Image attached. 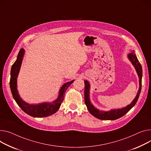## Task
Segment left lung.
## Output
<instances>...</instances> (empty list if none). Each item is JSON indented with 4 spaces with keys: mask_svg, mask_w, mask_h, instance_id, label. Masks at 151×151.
<instances>
[{
    "mask_svg": "<svg viewBox=\"0 0 151 151\" xmlns=\"http://www.w3.org/2000/svg\"><path fill=\"white\" fill-rule=\"evenodd\" d=\"M130 52L127 55V58L130 63L134 65L138 76L139 78V89L138 90L137 94L135 98L134 99L132 103L129 105L117 109H111L109 111H104V110H99L96 109L93 104L91 103L90 100V85L87 80H85V88H84V100L85 104L87 106V108L90 114H92L95 117L103 120H115L118 118L122 117L126 113H127L129 110L131 109L137 102V100L139 98L140 92L142 89V67L141 64L139 63L138 60L136 56V55L134 53V50H130Z\"/></svg>",
    "mask_w": 151,
    "mask_h": 151,
    "instance_id": "1",
    "label": "left lung"
}]
</instances>
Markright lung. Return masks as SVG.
Masks as SVG:
<instances>
[{
	"label": "right lung",
	"mask_w": 151,
	"mask_h": 151,
	"mask_svg": "<svg viewBox=\"0 0 151 151\" xmlns=\"http://www.w3.org/2000/svg\"><path fill=\"white\" fill-rule=\"evenodd\" d=\"M24 54L25 50L24 48H21L18 53L16 61L12 67L9 85L13 96L18 106L22 109L24 112L30 116L41 118L52 115L59 110L64 100V96L66 90L73 83L75 79L71 81L67 82L62 86L59 91V95L57 99L52 103L45 102L35 104L26 103L20 96L17 87V79L22 63Z\"/></svg>",
	"instance_id": "obj_1"
}]
</instances>
